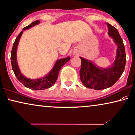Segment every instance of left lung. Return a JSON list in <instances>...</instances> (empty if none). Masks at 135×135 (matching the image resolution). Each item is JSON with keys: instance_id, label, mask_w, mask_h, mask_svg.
<instances>
[{"instance_id": "8db88e82", "label": "left lung", "mask_w": 135, "mask_h": 135, "mask_svg": "<svg viewBox=\"0 0 135 135\" xmlns=\"http://www.w3.org/2000/svg\"><path fill=\"white\" fill-rule=\"evenodd\" d=\"M108 35L117 45V55L113 64L110 67L100 68L91 61L80 57L81 66L80 71V80L86 88L96 90H103L113 86L122 76L126 64L124 46L117 28L107 23Z\"/></svg>"}]
</instances>
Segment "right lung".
<instances>
[{
    "label": "right lung",
    "instance_id": "add662e5",
    "mask_svg": "<svg viewBox=\"0 0 135 135\" xmlns=\"http://www.w3.org/2000/svg\"><path fill=\"white\" fill-rule=\"evenodd\" d=\"M38 23H40V21L39 20H36V21L32 22V23H30L28 26L24 27L22 30L28 29V28L35 26V25H38ZM22 33H23V31L20 32L18 34V36L17 37L15 42L13 43L12 49L11 51V64L15 75L16 76L17 78L19 80L22 84L24 85L25 87L30 88V89L33 90H42L51 87L56 82V80H57L59 73L60 70L61 68L66 62H69L70 58V57H67L66 58H64V59L57 60L50 72L48 73L47 75H46L45 76H44V77L37 78V79H30V78L25 77L23 75H22V73L20 70L19 67H18V65L17 59V46Z\"/></svg>",
    "mask_w": 135,
    "mask_h": 135
}]
</instances>
